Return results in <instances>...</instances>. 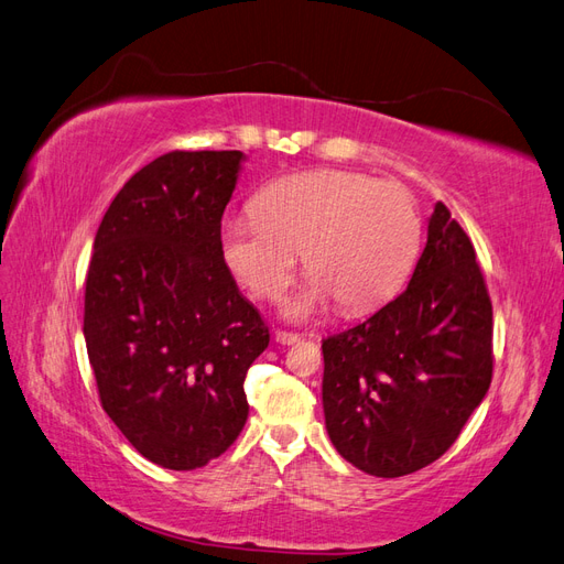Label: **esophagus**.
Instances as JSON below:
<instances>
[{
    "label": "esophagus",
    "instance_id": "1",
    "mask_svg": "<svg viewBox=\"0 0 564 564\" xmlns=\"http://www.w3.org/2000/svg\"><path fill=\"white\" fill-rule=\"evenodd\" d=\"M273 340H276L279 345H295L300 340V335L288 333V330H276V333H273Z\"/></svg>",
    "mask_w": 564,
    "mask_h": 564
}]
</instances>
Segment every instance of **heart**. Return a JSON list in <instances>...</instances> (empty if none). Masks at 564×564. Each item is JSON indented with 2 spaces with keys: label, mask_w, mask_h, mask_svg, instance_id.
Wrapping results in <instances>:
<instances>
[{
  "label": "heart",
  "mask_w": 564,
  "mask_h": 564,
  "mask_svg": "<svg viewBox=\"0 0 564 564\" xmlns=\"http://www.w3.org/2000/svg\"><path fill=\"white\" fill-rule=\"evenodd\" d=\"M252 210L224 219V262L254 297L276 300L302 252L312 276L283 302L291 321L333 300L347 312L378 307L404 285L421 252L423 219L411 193L361 172L281 176L257 193Z\"/></svg>",
  "instance_id": "b5f03b06"
}]
</instances>
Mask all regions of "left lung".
Segmentation results:
<instances>
[{
  "mask_svg": "<svg viewBox=\"0 0 564 564\" xmlns=\"http://www.w3.org/2000/svg\"><path fill=\"white\" fill-rule=\"evenodd\" d=\"M491 333L475 248L437 203L406 291L321 345V394L337 454L376 477L437 460L489 390Z\"/></svg>",
  "mask_w": 564,
  "mask_h": 564,
  "instance_id": "8db88e82",
  "label": "left lung"
}]
</instances>
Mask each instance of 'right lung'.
<instances>
[{
    "instance_id": "obj_1",
    "label": "right lung",
    "mask_w": 564,
    "mask_h": 564,
    "mask_svg": "<svg viewBox=\"0 0 564 564\" xmlns=\"http://www.w3.org/2000/svg\"><path fill=\"white\" fill-rule=\"evenodd\" d=\"M240 151H172L127 182L94 238L85 343L101 406L167 470L221 456L248 421L243 380L269 328L219 231Z\"/></svg>"
}]
</instances>
